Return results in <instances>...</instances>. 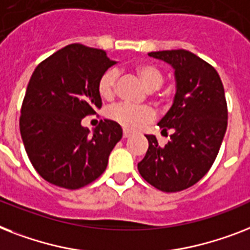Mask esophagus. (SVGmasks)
Listing matches in <instances>:
<instances>
[{"label":"esophagus","mask_w":250,"mask_h":250,"mask_svg":"<svg viewBox=\"0 0 250 250\" xmlns=\"http://www.w3.org/2000/svg\"><path fill=\"white\" fill-rule=\"evenodd\" d=\"M129 136H131V132H128V131H123V137H125V139H127V137H129Z\"/></svg>","instance_id":"obj_1"}]
</instances>
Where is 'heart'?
<instances>
[{"label": "heart", "instance_id": "b5f03b06", "mask_svg": "<svg viewBox=\"0 0 250 250\" xmlns=\"http://www.w3.org/2000/svg\"><path fill=\"white\" fill-rule=\"evenodd\" d=\"M133 72L151 91L158 90L164 82L163 72L153 62H139L133 66ZM117 81H118V73L114 69H109L101 74L97 82V92L101 99L107 101L114 99L117 92ZM106 115L107 118L118 123L125 129L135 131L153 122L155 118V111L153 107L147 105L132 106L128 104H117L107 109Z\"/></svg>", "mask_w": 250, "mask_h": 250}]
</instances>
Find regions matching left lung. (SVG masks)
<instances>
[{
  "mask_svg": "<svg viewBox=\"0 0 250 250\" xmlns=\"http://www.w3.org/2000/svg\"><path fill=\"white\" fill-rule=\"evenodd\" d=\"M174 69L177 91L172 107L158 123L173 133L160 146L146 135L149 149L139 164L145 181L166 192L181 191L206 176L216 160L227 128V103L218 73L186 50L149 52Z\"/></svg>",
  "mask_w": 250,
  "mask_h": 250,
  "instance_id": "obj_1",
  "label": "left lung"
}]
</instances>
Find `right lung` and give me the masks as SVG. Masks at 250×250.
I'll return each instance as SVG.
<instances>
[{"label": "right lung", "mask_w": 250, "mask_h": 250, "mask_svg": "<svg viewBox=\"0 0 250 250\" xmlns=\"http://www.w3.org/2000/svg\"><path fill=\"white\" fill-rule=\"evenodd\" d=\"M114 64L104 50L73 43L34 69L20 110V133L30 163L50 184L77 190L106 169L122 139L121 125L105 119L91 133L81 122L103 105L97 82Z\"/></svg>", "instance_id": "obj_1"}]
</instances>
